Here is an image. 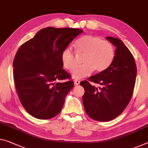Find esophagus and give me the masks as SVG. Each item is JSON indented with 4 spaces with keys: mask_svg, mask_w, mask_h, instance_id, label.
Returning a JSON list of instances; mask_svg holds the SVG:
<instances>
[{
    "mask_svg": "<svg viewBox=\"0 0 148 148\" xmlns=\"http://www.w3.org/2000/svg\"><path fill=\"white\" fill-rule=\"evenodd\" d=\"M80 83L79 80H77V79H75L74 80V84L75 85H79Z\"/></svg>",
    "mask_w": 148,
    "mask_h": 148,
    "instance_id": "obj_1",
    "label": "esophagus"
}]
</instances>
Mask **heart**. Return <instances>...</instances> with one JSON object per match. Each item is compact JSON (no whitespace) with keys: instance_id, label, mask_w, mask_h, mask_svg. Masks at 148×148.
<instances>
[{"instance_id":"heart-1","label":"heart","mask_w":148,"mask_h":148,"mask_svg":"<svg viewBox=\"0 0 148 148\" xmlns=\"http://www.w3.org/2000/svg\"><path fill=\"white\" fill-rule=\"evenodd\" d=\"M74 46L77 54H84L82 59L83 64L72 71V76L75 79L83 78L93 71H103L113 61L114 49L112 44L97 36L85 35L77 40ZM61 61L64 68L68 71L76 66L75 55L71 47H66L62 52Z\"/></svg>"}]
</instances>
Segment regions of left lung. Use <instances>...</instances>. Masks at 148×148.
I'll return each mask as SVG.
<instances>
[{
    "label": "left lung",
    "mask_w": 148,
    "mask_h": 148,
    "mask_svg": "<svg viewBox=\"0 0 148 148\" xmlns=\"http://www.w3.org/2000/svg\"><path fill=\"white\" fill-rule=\"evenodd\" d=\"M116 47L111 64L104 71L80 82L85 90L83 104L87 114L99 121H108L119 116L129 104L136 77L134 57L123 42L108 36ZM101 85L98 89L90 82Z\"/></svg>",
    "instance_id": "1"
}]
</instances>
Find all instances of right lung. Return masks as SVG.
<instances>
[{"label":"right lung","instance_id":"add662e5","mask_svg":"<svg viewBox=\"0 0 148 148\" xmlns=\"http://www.w3.org/2000/svg\"><path fill=\"white\" fill-rule=\"evenodd\" d=\"M82 32L46 27L17 50L13 62L14 84L22 106L35 118L50 119L61 111L74 86L71 76L62 69L61 54Z\"/></svg>","mask_w":148,"mask_h":148}]
</instances>
